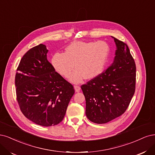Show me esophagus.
I'll list each match as a JSON object with an SVG mask.
<instances>
[{
  "instance_id": "obj_1",
  "label": "esophagus",
  "mask_w": 155,
  "mask_h": 155,
  "mask_svg": "<svg viewBox=\"0 0 155 155\" xmlns=\"http://www.w3.org/2000/svg\"><path fill=\"white\" fill-rule=\"evenodd\" d=\"M74 90H75L76 92H78L80 90H81V87H80V86H77V85H76V86H74Z\"/></svg>"
}]
</instances>
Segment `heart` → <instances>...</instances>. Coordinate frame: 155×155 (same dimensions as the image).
Masks as SVG:
<instances>
[{
	"mask_svg": "<svg viewBox=\"0 0 155 155\" xmlns=\"http://www.w3.org/2000/svg\"><path fill=\"white\" fill-rule=\"evenodd\" d=\"M110 49L104 41H75L69 44L65 53H57L51 59L55 70L64 77H68L74 68L77 69L70 77L74 84L84 78L91 80L104 70L109 58Z\"/></svg>",
	"mask_w": 155,
	"mask_h": 155,
	"instance_id": "b5f03b06",
	"label": "heart"
}]
</instances>
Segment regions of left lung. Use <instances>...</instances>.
<instances>
[{"label":"left lung","mask_w":155,"mask_h":155,"mask_svg":"<svg viewBox=\"0 0 155 155\" xmlns=\"http://www.w3.org/2000/svg\"><path fill=\"white\" fill-rule=\"evenodd\" d=\"M113 38L117 50L112 64L81 86L86 117L96 124H106L122 115L135 91V62L127 45Z\"/></svg>","instance_id":"8db88e82"}]
</instances>
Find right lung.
<instances>
[{"mask_svg":"<svg viewBox=\"0 0 155 155\" xmlns=\"http://www.w3.org/2000/svg\"><path fill=\"white\" fill-rule=\"evenodd\" d=\"M48 52L42 44L29 49L21 58L15 75L17 100L22 113L45 127L62 121L74 93L73 85L48 61Z\"/></svg>","mask_w":155,"mask_h":155,"instance_id":"1","label":"right lung"}]
</instances>
